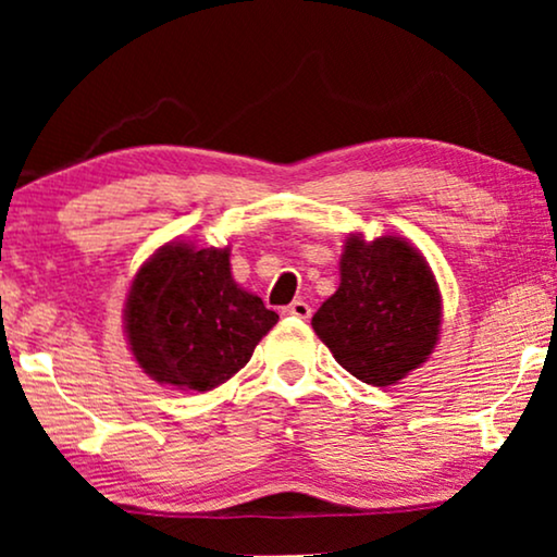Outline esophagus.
Wrapping results in <instances>:
<instances>
[{
	"instance_id": "1",
	"label": "esophagus",
	"mask_w": 557,
	"mask_h": 557,
	"mask_svg": "<svg viewBox=\"0 0 557 557\" xmlns=\"http://www.w3.org/2000/svg\"><path fill=\"white\" fill-rule=\"evenodd\" d=\"M284 314L286 317H296V319H309L311 317V307H309L307 301L296 299V301L288 304V307H284Z\"/></svg>"
}]
</instances>
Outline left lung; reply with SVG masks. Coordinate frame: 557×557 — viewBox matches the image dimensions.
<instances>
[{"mask_svg":"<svg viewBox=\"0 0 557 557\" xmlns=\"http://www.w3.org/2000/svg\"><path fill=\"white\" fill-rule=\"evenodd\" d=\"M342 284L311 319L334 360L362 383L387 387L431 355L441 326L438 286L406 240L347 238Z\"/></svg>","mask_w":557,"mask_h":557,"instance_id":"obj_1","label":"left lung"}]
</instances>
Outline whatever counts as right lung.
Instances as JSON below:
<instances>
[{
  "instance_id": "right-lung-1",
  "label": "right lung",
  "mask_w": 557,
  "mask_h": 557,
  "mask_svg": "<svg viewBox=\"0 0 557 557\" xmlns=\"http://www.w3.org/2000/svg\"><path fill=\"white\" fill-rule=\"evenodd\" d=\"M124 314L141 370L197 393L231 380L278 322L276 311L235 284L227 248L187 243H166L141 265Z\"/></svg>"
}]
</instances>
